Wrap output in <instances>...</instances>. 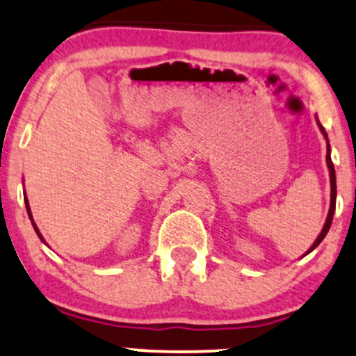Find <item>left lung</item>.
<instances>
[{"mask_svg":"<svg viewBox=\"0 0 356 356\" xmlns=\"http://www.w3.org/2000/svg\"><path fill=\"white\" fill-rule=\"evenodd\" d=\"M319 128H321L323 135L326 136V131H324V128L319 124ZM327 140V136H326ZM326 162H327V169H330V177H331V208H330V213H327V218H326V222H324L323 226V232L319 233V236L316 238V241L312 243V247L307 250V253L312 252L316 247H318L319 243L323 241V238L326 236V233L330 232V226H331V221H333V214H334V208H337V174H334V165L333 162H331V155H330V143H327V154H326Z\"/></svg>","mask_w":356,"mask_h":356,"instance_id":"left-lung-1","label":"left lung"}]
</instances>
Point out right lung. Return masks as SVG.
Masks as SVG:
<instances>
[{
    "mask_svg": "<svg viewBox=\"0 0 356 356\" xmlns=\"http://www.w3.org/2000/svg\"><path fill=\"white\" fill-rule=\"evenodd\" d=\"M26 211H29V214H30V208H29V201H26ZM30 220H32V214H30ZM33 228H35V232H37V235L40 236V233H38V229H37V226L33 225ZM42 238V236H40Z\"/></svg>",
    "mask_w": 356,
    "mask_h": 356,
    "instance_id": "obj_1",
    "label": "right lung"
}]
</instances>
